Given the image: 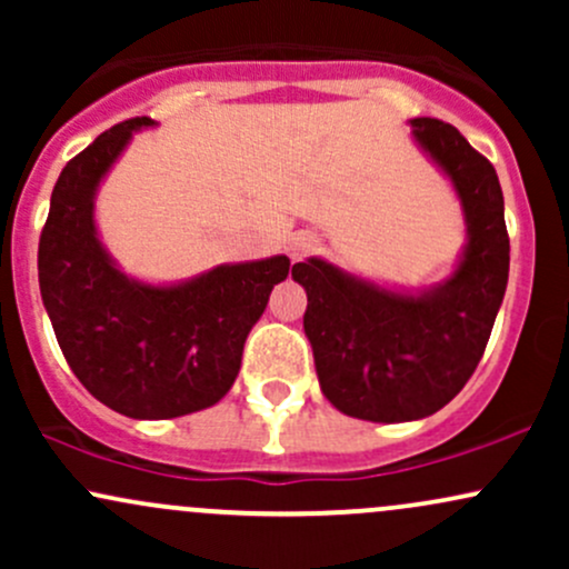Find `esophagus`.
<instances>
[{
	"instance_id": "esophagus-1",
	"label": "esophagus",
	"mask_w": 569,
	"mask_h": 569,
	"mask_svg": "<svg viewBox=\"0 0 569 569\" xmlns=\"http://www.w3.org/2000/svg\"><path fill=\"white\" fill-rule=\"evenodd\" d=\"M289 251H291V259H302L310 251H316V240L307 238V234H299V238L291 240Z\"/></svg>"
}]
</instances>
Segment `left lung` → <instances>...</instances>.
Masks as SVG:
<instances>
[{
  "instance_id": "8db88e82",
  "label": "left lung",
  "mask_w": 569,
  "mask_h": 569,
  "mask_svg": "<svg viewBox=\"0 0 569 569\" xmlns=\"http://www.w3.org/2000/svg\"><path fill=\"white\" fill-rule=\"evenodd\" d=\"M415 139L452 179L468 246L447 283L393 293L321 259L293 264L307 291L305 335L323 396L345 415L409 422L447 407L471 380L508 283V230L492 162L433 117L411 120Z\"/></svg>"
}]
</instances>
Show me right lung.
I'll return each instance as SVG.
<instances>
[{"label": "right lung", "instance_id": "obj_1", "mask_svg": "<svg viewBox=\"0 0 569 569\" xmlns=\"http://www.w3.org/2000/svg\"><path fill=\"white\" fill-rule=\"evenodd\" d=\"M109 128L58 176L39 234V291L63 358L90 396L133 420H168L213 407L240 371L251 326L289 257L221 264L179 286L122 276L93 224V194L133 130Z\"/></svg>", "mask_w": 569, "mask_h": 569}]
</instances>
